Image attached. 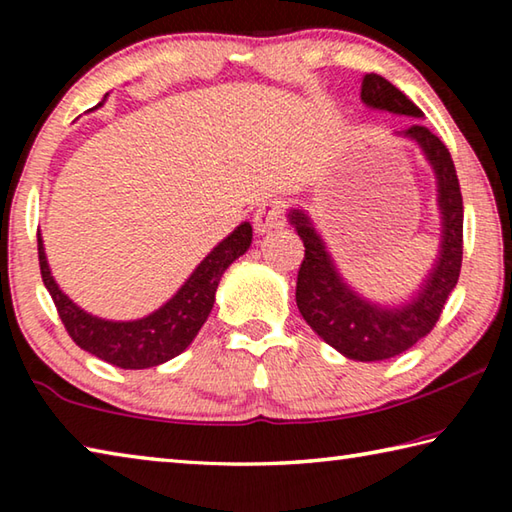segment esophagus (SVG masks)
<instances>
[{
    "instance_id": "esophagus-1",
    "label": "esophagus",
    "mask_w": 512,
    "mask_h": 512,
    "mask_svg": "<svg viewBox=\"0 0 512 512\" xmlns=\"http://www.w3.org/2000/svg\"><path fill=\"white\" fill-rule=\"evenodd\" d=\"M282 207L284 205L280 198H268V201H264L257 207L253 223H255V230L259 232V235H266V232H271L277 228V225H280Z\"/></svg>"
}]
</instances>
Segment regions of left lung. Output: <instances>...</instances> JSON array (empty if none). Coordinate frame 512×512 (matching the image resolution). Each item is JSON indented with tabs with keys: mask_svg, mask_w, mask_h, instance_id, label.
Masks as SVG:
<instances>
[{
	"mask_svg": "<svg viewBox=\"0 0 512 512\" xmlns=\"http://www.w3.org/2000/svg\"><path fill=\"white\" fill-rule=\"evenodd\" d=\"M366 106L395 115L422 117V110L379 74H366L361 83ZM397 135L420 144L438 183V210L443 219L438 259L418 296L397 307H381L361 298L336 271L325 241L302 210H291L289 221L305 244L296 284V302L307 325L343 357L354 361H384L413 348L436 327L454 291L463 262V196L447 146L427 126L413 124Z\"/></svg>",
	"mask_w": 512,
	"mask_h": 512,
	"instance_id": "8db88e82",
	"label": "left lung"
}]
</instances>
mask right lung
Instances as JSON below:
<instances>
[{
    "label": "right lung",
    "mask_w": 512,
    "mask_h": 512,
    "mask_svg": "<svg viewBox=\"0 0 512 512\" xmlns=\"http://www.w3.org/2000/svg\"><path fill=\"white\" fill-rule=\"evenodd\" d=\"M101 106V103H99ZM253 241V225L241 223L219 246L212 248L176 296L153 314L137 320H106L83 311L69 300L51 275L45 246L38 235V259L42 282L58 309L67 334L81 350L124 370H144L178 357L196 339L198 329L214 307V293L221 275Z\"/></svg>",
    "instance_id": "1"
}]
</instances>
